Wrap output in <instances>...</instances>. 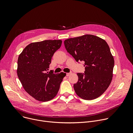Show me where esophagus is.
I'll return each instance as SVG.
<instances>
[{
	"instance_id": "esophagus-1",
	"label": "esophagus",
	"mask_w": 133,
	"mask_h": 133,
	"mask_svg": "<svg viewBox=\"0 0 133 133\" xmlns=\"http://www.w3.org/2000/svg\"><path fill=\"white\" fill-rule=\"evenodd\" d=\"M71 74H72V72H68V73H67V74H66V76H70Z\"/></svg>"
}]
</instances>
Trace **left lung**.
I'll return each mask as SVG.
<instances>
[{
    "label": "left lung",
    "mask_w": 133,
    "mask_h": 133,
    "mask_svg": "<svg viewBox=\"0 0 133 133\" xmlns=\"http://www.w3.org/2000/svg\"><path fill=\"white\" fill-rule=\"evenodd\" d=\"M67 52L78 62L84 61L85 74L77 73L78 82L74 88L85 100L101 96L112 79L114 59L106 42L92 35H84L64 41Z\"/></svg>",
    "instance_id": "left-lung-1"
}]
</instances>
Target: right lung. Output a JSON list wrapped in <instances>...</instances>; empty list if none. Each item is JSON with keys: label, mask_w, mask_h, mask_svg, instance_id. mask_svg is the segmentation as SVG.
<instances>
[{"label": "right lung", "mask_w": 133, "mask_h": 133, "mask_svg": "<svg viewBox=\"0 0 133 133\" xmlns=\"http://www.w3.org/2000/svg\"><path fill=\"white\" fill-rule=\"evenodd\" d=\"M61 40H46L27 45L18 57L17 73L25 91L35 99L47 102L57 94L66 73L48 71L54 54Z\"/></svg>", "instance_id": "add662e5"}]
</instances>
